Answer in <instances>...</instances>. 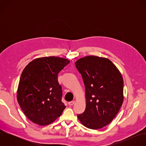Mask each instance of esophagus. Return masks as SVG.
Segmentation results:
<instances>
[{"instance_id":"obj_1","label":"esophagus","mask_w":146,"mask_h":146,"mask_svg":"<svg viewBox=\"0 0 146 146\" xmlns=\"http://www.w3.org/2000/svg\"><path fill=\"white\" fill-rule=\"evenodd\" d=\"M75 101L74 100V101H72V102H69V105H70V106H73V105H74V104L75 103Z\"/></svg>"}]
</instances>
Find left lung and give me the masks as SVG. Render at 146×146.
Masks as SVG:
<instances>
[{
  "mask_svg": "<svg viewBox=\"0 0 146 146\" xmlns=\"http://www.w3.org/2000/svg\"><path fill=\"white\" fill-rule=\"evenodd\" d=\"M75 65L86 88V109L77 118L86 127L98 129L110 123L123 101V80L116 66L108 58L86 56Z\"/></svg>",
  "mask_w": 146,
  "mask_h": 146,
  "instance_id": "obj_1",
  "label": "left lung"
}]
</instances>
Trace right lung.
<instances>
[{"instance_id":"obj_1","label":"right lung","mask_w":146,"mask_h":146,"mask_svg":"<svg viewBox=\"0 0 146 146\" xmlns=\"http://www.w3.org/2000/svg\"><path fill=\"white\" fill-rule=\"evenodd\" d=\"M70 60L58 56L33 59L21 76L17 99L27 118L44 126L56 119L66 106L61 101L62 91L58 74Z\"/></svg>"}]
</instances>
